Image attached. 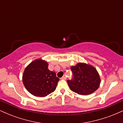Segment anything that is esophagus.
Here are the masks:
<instances>
[{"instance_id":"1","label":"esophagus","mask_w":123,"mask_h":123,"mask_svg":"<svg viewBox=\"0 0 123 123\" xmlns=\"http://www.w3.org/2000/svg\"><path fill=\"white\" fill-rule=\"evenodd\" d=\"M61 79H62V80H66V76H63L61 78Z\"/></svg>"}]
</instances>
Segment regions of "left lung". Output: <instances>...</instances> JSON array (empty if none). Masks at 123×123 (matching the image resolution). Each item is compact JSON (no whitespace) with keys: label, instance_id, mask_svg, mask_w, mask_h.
<instances>
[{"label":"left lung","instance_id":"8db88e82","mask_svg":"<svg viewBox=\"0 0 123 123\" xmlns=\"http://www.w3.org/2000/svg\"><path fill=\"white\" fill-rule=\"evenodd\" d=\"M73 77L67 80L69 88L73 92L80 95L92 94L99 87L101 79L97 69L91 65L78 63L71 68Z\"/></svg>","mask_w":123,"mask_h":123}]
</instances>
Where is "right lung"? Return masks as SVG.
Returning <instances> with one entry per match:
<instances>
[{
	"label": "right lung",
	"instance_id": "right-lung-1",
	"mask_svg": "<svg viewBox=\"0 0 123 123\" xmlns=\"http://www.w3.org/2000/svg\"><path fill=\"white\" fill-rule=\"evenodd\" d=\"M46 61L37 59L29 63L25 69L22 81L25 87L31 94L36 97H46L54 92L59 78L55 73L48 68Z\"/></svg>",
	"mask_w": 123,
	"mask_h": 123
}]
</instances>
